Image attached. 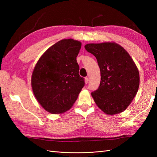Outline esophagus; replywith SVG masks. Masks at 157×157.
<instances>
[{"label": "esophagus", "mask_w": 157, "mask_h": 157, "mask_svg": "<svg viewBox=\"0 0 157 157\" xmlns=\"http://www.w3.org/2000/svg\"><path fill=\"white\" fill-rule=\"evenodd\" d=\"M84 82H85V84H88V77L84 78Z\"/></svg>", "instance_id": "esophagus-1"}]
</instances>
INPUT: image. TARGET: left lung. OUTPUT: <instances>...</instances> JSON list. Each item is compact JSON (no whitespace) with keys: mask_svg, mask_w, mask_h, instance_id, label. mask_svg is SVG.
I'll list each match as a JSON object with an SVG mask.
<instances>
[{"mask_svg":"<svg viewBox=\"0 0 157 157\" xmlns=\"http://www.w3.org/2000/svg\"><path fill=\"white\" fill-rule=\"evenodd\" d=\"M96 57L100 69L99 88L92 92L98 107L109 115L126 110L140 86V74L128 52L115 42L90 43L84 46Z\"/></svg>","mask_w":157,"mask_h":157,"instance_id":"left-lung-1","label":"left lung"}]
</instances>
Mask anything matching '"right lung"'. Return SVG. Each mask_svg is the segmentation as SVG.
Instances as JSON below:
<instances>
[{
  "mask_svg": "<svg viewBox=\"0 0 157 157\" xmlns=\"http://www.w3.org/2000/svg\"><path fill=\"white\" fill-rule=\"evenodd\" d=\"M82 43L63 39L50 46L36 62L31 76V87L37 101L46 111H67L84 86L78 74L77 57Z\"/></svg>",
  "mask_w": 157,
  "mask_h": 157,
  "instance_id": "1",
  "label": "right lung"
}]
</instances>
